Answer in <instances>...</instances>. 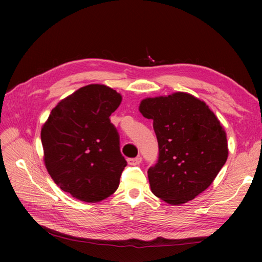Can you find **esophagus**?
I'll return each instance as SVG.
<instances>
[{
  "mask_svg": "<svg viewBox=\"0 0 262 262\" xmlns=\"http://www.w3.org/2000/svg\"><path fill=\"white\" fill-rule=\"evenodd\" d=\"M141 162H142V157L141 156H138L136 158H129V160H128V164L129 165H134V166L141 164Z\"/></svg>",
  "mask_w": 262,
  "mask_h": 262,
  "instance_id": "1",
  "label": "esophagus"
}]
</instances>
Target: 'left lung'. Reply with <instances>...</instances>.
<instances>
[{
    "label": "left lung",
    "mask_w": 262,
    "mask_h": 262,
    "mask_svg": "<svg viewBox=\"0 0 262 262\" xmlns=\"http://www.w3.org/2000/svg\"><path fill=\"white\" fill-rule=\"evenodd\" d=\"M140 113L152 119L160 157L147 170L150 190L168 204L193 200L223 167L226 132L205 102L184 92L141 100Z\"/></svg>",
    "instance_id": "8db88e82"
}]
</instances>
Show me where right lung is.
<instances>
[{
  "label": "right lung",
  "instance_id": "obj_1",
  "mask_svg": "<svg viewBox=\"0 0 262 262\" xmlns=\"http://www.w3.org/2000/svg\"><path fill=\"white\" fill-rule=\"evenodd\" d=\"M121 101L112 87L86 85L60 100L41 126L46 168L78 200L99 202L119 186L126 162L109 117Z\"/></svg>",
  "mask_w": 262,
  "mask_h": 262
}]
</instances>
